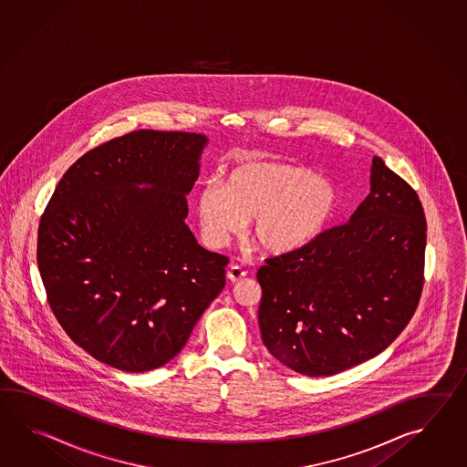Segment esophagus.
<instances>
[{"label":"esophagus","instance_id":"34e87169","mask_svg":"<svg viewBox=\"0 0 467 467\" xmlns=\"http://www.w3.org/2000/svg\"><path fill=\"white\" fill-rule=\"evenodd\" d=\"M245 277H247V272L242 270L238 265H232V267L227 270V278H229L230 282H234V284H237L242 278Z\"/></svg>","mask_w":467,"mask_h":467}]
</instances>
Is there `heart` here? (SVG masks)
Listing matches in <instances>:
<instances>
[{
  "mask_svg": "<svg viewBox=\"0 0 467 467\" xmlns=\"http://www.w3.org/2000/svg\"><path fill=\"white\" fill-rule=\"evenodd\" d=\"M337 187L312 170L252 160L230 170L225 183L210 180L197 195L203 235L223 245L252 219L250 235L270 255H287L312 245L337 220Z\"/></svg>",
  "mask_w": 467,
  "mask_h": 467,
  "instance_id": "heart-1",
  "label": "heart"
}]
</instances>
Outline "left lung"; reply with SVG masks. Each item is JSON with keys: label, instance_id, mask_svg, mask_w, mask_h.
<instances>
[{"label": "left lung", "instance_id": "1", "mask_svg": "<svg viewBox=\"0 0 467 467\" xmlns=\"http://www.w3.org/2000/svg\"><path fill=\"white\" fill-rule=\"evenodd\" d=\"M426 230L416 192L374 157L370 193L348 223L258 268L268 352L308 378L376 358L416 312Z\"/></svg>", "mask_w": 467, "mask_h": 467}]
</instances>
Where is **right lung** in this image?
Listing matches in <instances>:
<instances>
[{
  "label": "right lung",
  "mask_w": 467,
  "mask_h": 467,
  "mask_svg": "<svg viewBox=\"0 0 467 467\" xmlns=\"http://www.w3.org/2000/svg\"><path fill=\"white\" fill-rule=\"evenodd\" d=\"M209 139L139 130L77 160L38 227L51 310L75 344L125 372L161 368L225 287L229 258L185 223Z\"/></svg>",
  "instance_id": "add662e5"
}]
</instances>
